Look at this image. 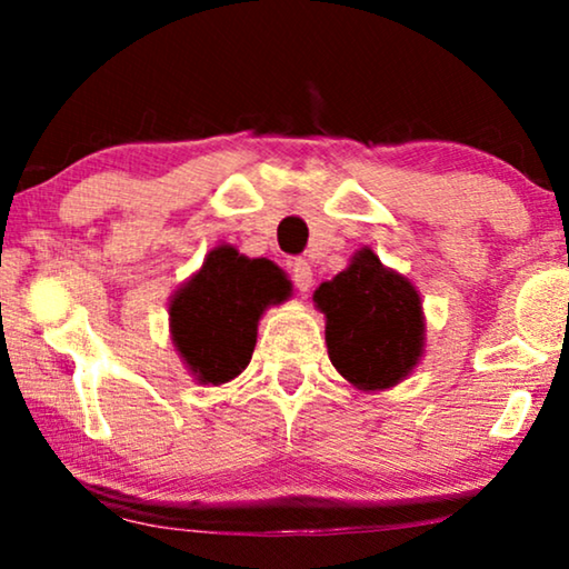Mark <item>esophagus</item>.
<instances>
[{
	"mask_svg": "<svg viewBox=\"0 0 569 569\" xmlns=\"http://www.w3.org/2000/svg\"><path fill=\"white\" fill-rule=\"evenodd\" d=\"M287 271H290L292 282L300 292L310 290V282H313V269H310V263L306 259H290L287 261Z\"/></svg>",
	"mask_w": 569,
	"mask_h": 569,
	"instance_id": "obj_1",
	"label": "esophagus"
}]
</instances>
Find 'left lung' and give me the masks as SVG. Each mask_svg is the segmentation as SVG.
Segmentation results:
<instances>
[{
	"label": "left lung",
	"mask_w": 569,
	"mask_h": 569,
	"mask_svg": "<svg viewBox=\"0 0 569 569\" xmlns=\"http://www.w3.org/2000/svg\"><path fill=\"white\" fill-rule=\"evenodd\" d=\"M326 316L331 365L360 391L396 386L422 357V302L409 279L370 248L313 295Z\"/></svg>",
	"instance_id": "1"
}]
</instances>
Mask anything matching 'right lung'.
<instances>
[{
    "mask_svg": "<svg viewBox=\"0 0 569 569\" xmlns=\"http://www.w3.org/2000/svg\"><path fill=\"white\" fill-rule=\"evenodd\" d=\"M287 295L290 282L267 259H246L232 246L207 256L170 302L173 341L199 383L220 386L246 370L263 308Z\"/></svg>",
    "mask_w": 569,
    "mask_h": 569,
    "instance_id": "right-lung-1",
    "label": "right lung"
}]
</instances>
